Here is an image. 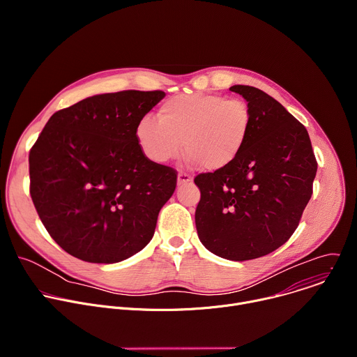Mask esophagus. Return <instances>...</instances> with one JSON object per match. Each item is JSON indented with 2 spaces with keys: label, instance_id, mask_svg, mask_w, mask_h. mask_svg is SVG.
I'll use <instances>...</instances> for the list:
<instances>
[{
  "label": "esophagus",
  "instance_id": "34e87169",
  "mask_svg": "<svg viewBox=\"0 0 357 357\" xmlns=\"http://www.w3.org/2000/svg\"><path fill=\"white\" fill-rule=\"evenodd\" d=\"M189 182H192V176L190 175H188L185 172H179L178 174V185L179 186L185 185V183H189Z\"/></svg>",
  "mask_w": 357,
  "mask_h": 357
}]
</instances>
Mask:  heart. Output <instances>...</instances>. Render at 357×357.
<instances>
[{"instance_id": "1", "label": "heart", "mask_w": 357, "mask_h": 357, "mask_svg": "<svg viewBox=\"0 0 357 357\" xmlns=\"http://www.w3.org/2000/svg\"><path fill=\"white\" fill-rule=\"evenodd\" d=\"M158 120L142 117L135 128L144 154L157 164L176 160L183 151L208 171L230 165L247 141L251 112L241 98L219 94H183L161 106Z\"/></svg>"}]
</instances>
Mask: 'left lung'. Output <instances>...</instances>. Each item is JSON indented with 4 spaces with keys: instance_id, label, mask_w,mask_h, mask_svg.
I'll return each instance as SVG.
<instances>
[{
    "instance_id": "left-lung-1",
    "label": "left lung",
    "mask_w": 357,
    "mask_h": 357,
    "mask_svg": "<svg viewBox=\"0 0 357 357\" xmlns=\"http://www.w3.org/2000/svg\"><path fill=\"white\" fill-rule=\"evenodd\" d=\"M251 112L240 155L213 174H200L195 223L216 256L245 261L281 247L298 227L312 195L317 160L305 128L263 90L234 84Z\"/></svg>"
}]
</instances>
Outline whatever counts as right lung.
Wrapping results in <instances>:
<instances>
[{
    "label": "right lung",
    "instance_id": "right-lung-1",
    "mask_svg": "<svg viewBox=\"0 0 357 357\" xmlns=\"http://www.w3.org/2000/svg\"><path fill=\"white\" fill-rule=\"evenodd\" d=\"M164 97L161 90L87 97L56 112L33 144L31 197L50 237L70 256L113 264L154 236L176 174L144 155L135 128Z\"/></svg>",
    "mask_w": 357,
    "mask_h": 357
}]
</instances>
